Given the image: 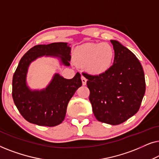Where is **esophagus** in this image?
Segmentation results:
<instances>
[{
	"instance_id": "esophagus-1",
	"label": "esophagus",
	"mask_w": 159,
	"mask_h": 159,
	"mask_svg": "<svg viewBox=\"0 0 159 159\" xmlns=\"http://www.w3.org/2000/svg\"><path fill=\"white\" fill-rule=\"evenodd\" d=\"M81 79H82V84H83V85H86V84H87V79H86V78L84 77V76H82Z\"/></svg>"
}]
</instances>
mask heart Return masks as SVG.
Here are the masks:
<instances>
[{"instance_id":"obj_1","label":"heart","mask_w":159,"mask_h":159,"mask_svg":"<svg viewBox=\"0 0 159 159\" xmlns=\"http://www.w3.org/2000/svg\"><path fill=\"white\" fill-rule=\"evenodd\" d=\"M74 58L79 66L85 67L91 75H101L111 69L115 50L107 43H88L76 49Z\"/></svg>"}]
</instances>
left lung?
<instances>
[{"mask_svg": "<svg viewBox=\"0 0 159 159\" xmlns=\"http://www.w3.org/2000/svg\"><path fill=\"white\" fill-rule=\"evenodd\" d=\"M114 64L101 75L84 74L90 90L89 99L95 118L117 125L138 111L145 92V75L135 55L119 41L111 40Z\"/></svg>", "mask_w": 159, "mask_h": 159, "instance_id": "obj_1", "label": "left lung"}]
</instances>
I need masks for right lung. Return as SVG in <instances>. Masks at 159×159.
<instances>
[{"label":"right lung","mask_w":159,"mask_h":159,"mask_svg":"<svg viewBox=\"0 0 159 159\" xmlns=\"http://www.w3.org/2000/svg\"><path fill=\"white\" fill-rule=\"evenodd\" d=\"M69 45L63 42L38 45L30 49L21 58L13 76L12 96L21 116L29 122L54 127L64 121L69 101L82 86L80 74L77 72L72 79L68 80L55 73L46 88L41 90L30 88L27 82V76L31 63L43 56L56 58L61 65L70 66Z\"/></svg>","instance_id":"add662e5"}]
</instances>
